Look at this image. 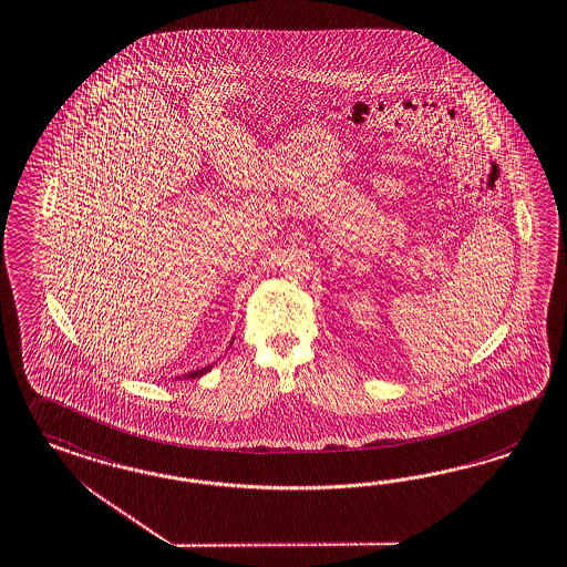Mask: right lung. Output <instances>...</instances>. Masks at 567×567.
I'll return each instance as SVG.
<instances>
[{"instance_id": "add662e5", "label": "right lung", "mask_w": 567, "mask_h": 567, "mask_svg": "<svg viewBox=\"0 0 567 567\" xmlns=\"http://www.w3.org/2000/svg\"><path fill=\"white\" fill-rule=\"evenodd\" d=\"M233 341H234V339H233ZM233 341H230V343H233ZM209 370H212V365H205V368H202V370H195V372H189V374H183V377H178V378H176V380H187V378L204 377V374H207V372H209Z\"/></svg>"}]
</instances>
